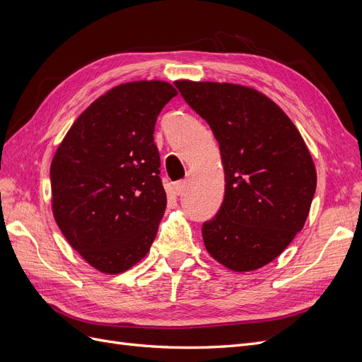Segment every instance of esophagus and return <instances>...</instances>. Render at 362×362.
Instances as JSON below:
<instances>
[{
  "label": "esophagus",
  "instance_id": "esophagus-1",
  "mask_svg": "<svg viewBox=\"0 0 362 362\" xmlns=\"http://www.w3.org/2000/svg\"><path fill=\"white\" fill-rule=\"evenodd\" d=\"M185 189H187V181L185 180H181V181H177L173 184V190L177 194H182L185 192Z\"/></svg>",
  "mask_w": 362,
  "mask_h": 362
}]
</instances>
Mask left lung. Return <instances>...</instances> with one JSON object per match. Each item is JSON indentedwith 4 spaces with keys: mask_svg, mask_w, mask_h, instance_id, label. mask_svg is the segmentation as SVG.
<instances>
[{
    "mask_svg": "<svg viewBox=\"0 0 362 362\" xmlns=\"http://www.w3.org/2000/svg\"><path fill=\"white\" fill-rule=\"evenodd\" d=\"M175 86L221 148L225 198L202 225L208 254L234 272L269 264L302 231L315 193L317 173L300 133L250 87L189 80Z\"/></svg>",
    "mask_w": 362,
    "mask_h": 362,
    "instance_id": "8db88e82",
    "label": "left lung"
}]
</instances>
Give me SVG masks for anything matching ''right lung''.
Listing matches in <instances>:
<instances>
[{"label":"right lung","mask_w":362,"mask_h":362,"mask_svg":"<svg viewBox=\"0 0 362 362\" xmlns=\"http://www.w3.org/2000/svg\"><path fill=\"white\" fill-rule=\"evenodd\" d=\"M166 81L113 87L75 120L51 163L52 214L92 267L116 275L144 258L166 210L154 144Z\"/></svg>","instance_id":"1"}]
</instances>
